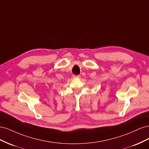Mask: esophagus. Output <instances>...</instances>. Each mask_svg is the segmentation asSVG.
<instances>
[{
    "instance_id": "34e87169",
    "label": "esophagus",
    "mask_w": 149,
    "mask_h": 149,
    "mask_svg": "<svg viewBox=\"0 0 149 149\" xmlns=\"http://www.w3.org/2000/svg\"><path fill=\"white\" fill-rule=\"evenodd\" d=\"M74 78H81V76L80 75H77V76H74Z\"/></svg>"
}]
</instances>
